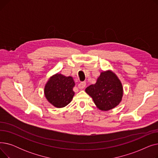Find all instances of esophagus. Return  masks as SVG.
Wrapping results in <instances>:
<instances>
[{"instance_id": "esophagus-1", "label": "esophagus", "mask_w": 158, "mask_h": 158, "mask_svg": "<svg viewBox=\"0 0 158 158\" xmlns=\"http://www.w3.org/2000/svg\"><path fill=\"white\" fill-rule=\"evenodd\" d=\"M86 86V82H81L78 85V88L79 89H83Z\"/></svg>"}]
</instances>
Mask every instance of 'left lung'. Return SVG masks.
<instances>
[{
	"label": "left lung",
	"mask_w": 158,
	"mask_h": 158,
	"mask_svg": "<svg viewBox=\"0 0 158 158\" xmlns=\"http://www.w3.org/2000/svg\"><path fill=\"white\" fill-rule=\"evenodd\" d=\"M85 91L102 111H108L117 106L123 96L121 81L111 70L101 72L96 83L87 87Z\"/></svg>",
	"instance_id": "8db88e82"
}]
</instances>
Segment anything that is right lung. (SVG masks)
<instances>
[{"mask_svg":"<svg viewBox=\"0 0 158 158\" xmlns=\"http://www.w3.org/2000/svg\"><path fill=\"white\" fill-rule=\"evenodd\" d=\"M74 86L75 82L71 76L66 77L57 73L49 78L45 86L44 94L52 105L61 108L72 101L75 94Z\"/></svg>","mask_w":158,"mask_h":158,"instance_id":"obj_1","label":"right lung"}]
</instances>
